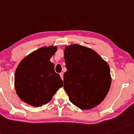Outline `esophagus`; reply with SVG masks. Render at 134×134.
I'll use <instances>...</instances> for the list:
<instances>
[{
  "label": "esophagus",
  "instance_id": "obj_1",
  "mask_svg": "<svg viewBox=\"0 0 134 134\" xmlns=\"http://www.w3.org/2000/svg\"><path fill=\"white\" fill-rule=\"evenodd\" d=\"M60 78H62V79L63 80V73H60Z\"/></svg>",
  "mask_w": 134,
  "mask_h": 134
}]
</instances>
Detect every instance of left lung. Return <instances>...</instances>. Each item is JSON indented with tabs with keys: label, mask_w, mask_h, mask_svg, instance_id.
Returning <instances> with one entry per match:
<instances>
[{
	"label": "left lung",
	"mask_w": 134,
	"mask_h": 134,
	"mask_svg": "<svg viewBox=\"0 0 134 134\" xmlns=\"http://www.w3.org/2000/svg\"><path fill=\"white\" fill-rule=\"evenodd\" d=\"M64 59L63 88L70 101L81 109L99 105L111 85L108 63L92 49L78 44L65 47Z\"/></svg>",
	"instance_id": "left-lung-1"
}]
</instances>
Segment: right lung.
Masks as SVG:
<instances>
[{
  "label": "right lung",
  "instance_id": "obj_1",
  "mask_svg": "<svg viewBox=\"0 0 134 134\" xmlns=\"http://www.w3.org/2000/svg\"><path fill=\"white\" fill-rule=\"evenodd\" d=\"M57 47H43L33 52L21 60L15 75L16 92L20 99L35 107L48 103L63 81L56 73L50 59Z\"/></svg>",
  "mask_w": 134,
  "mask_h": 134
}]
</instances>
